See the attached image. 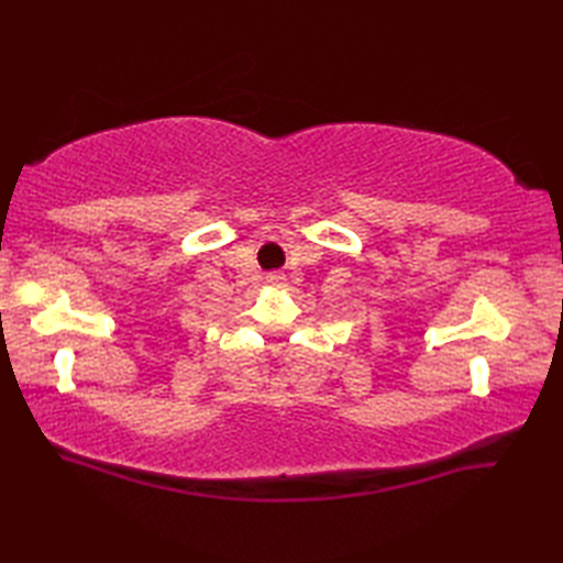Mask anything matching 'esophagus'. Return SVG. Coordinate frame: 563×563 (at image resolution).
<instances>
[{"label":"esophagus","instance_id":"esophagus-1","mask_svg":"<svg viewBox=\"0 0 563 563\" xmlns=\"http://www.w3.org/2000/svg\"><path fill=\"white\" fill-rule=\"evenodd\" d=\"M283 280H285V275H283V273H275V271H273V273H268V275H266V283H273V285H280Z\"/></svg>","mask_w":563,"mask_h":563}]
</instances>
